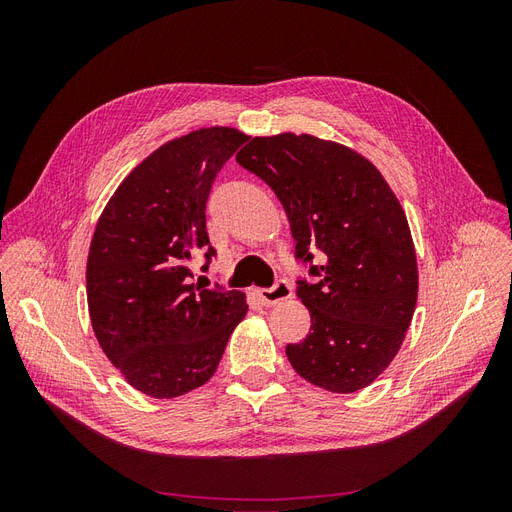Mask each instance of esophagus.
Instances as JSON below:
<instances>
[{
	"mask_svg": "<svg viewBox=\"0 0 512 512\" xmlns=\"http://www.w3.org/2000/svg\"><path fill=\"white\" fill-rule=\"evenodd\" d=\"M258 297L265 305H277L292 297V286L286 280H277L271 288H260Z\"/></svg>",
	"mask_w": 512,
	"mask_h": 512,
	"instance_id": "esophagus-1",
	"label": "esophagus"
}]
</instances>
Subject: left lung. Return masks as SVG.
Here are the masks:
<instances>
[{"mask_svg":"<svg viewBox=\"0 0 512 512\" xmlns=\"http://www.w3.org/2000/svg\"><path fill=\"white\" fill-rule=\"evenodd\" d=\"M237 162L280 198L294 254L314 275L299 280L312 331L286 346L290 365L324 391L365 389L395 359L416 307V252L397 196L361 153L312 134L256 136Z\"/></svg>","mask_w":512,"mask_h":512,"instance_id":"8db88e82","label":"left lung"}]
</instances>
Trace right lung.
<instances>
[{
  "label": "right lung",
  "instance_id": "add662e5",
  "mask_svg": "<svg viewBox=\"0 0 512 512\" xmlns=\"http://www.w3.org/2000/svg\"><path fill=\"white\" fill-rule=\"evenodd\" d=\"M247 138L215 126L164 143L121 181L96 224L91 327L108 361L149 397L203 386L247 314L243 292L192 280L194 258L205 254V271L215 256L205 215L211 185Z\"/></svg>",
  "mask_w": 512,
  "mask_h": 512
}]
</instances>
